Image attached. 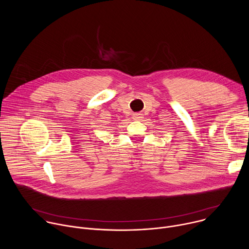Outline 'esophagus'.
<instances>
[{"label":"esophagus","mask_w":249,"mask_h":249,"mask_svg":"<svg viewBox=\"0 0 249 249\" xmlns=\"http://www.w3.org/2000/svg\"><path fill=\"white\" fill-rule=\"evenodd\" d=\"M142 117H143V114H142V113L137 112V113H134V114H133V118H134L135 120H140Z\"/></svg>","instance_id":"1"}]
</instances>
